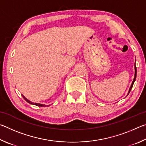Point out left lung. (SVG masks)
Wrapping results in <instances>:
<instances>
[{"label":"left lung","instance_id":"obj_1","mask_svg":"<svg viewBox=\"0 0 146 146\" xmlns=\"http://www.w3.org/2000/svg\"><path fill=\"white\" fill-rule=\"evenodd\" d=\"M136 76H137V68H136V66H135V78H134V80H133V82H132V84H131V87H130V88H129V93H128V94H129V93H130V91L131 90V88H132V87H133V84H134V82H135V80H136Z\"/></svg>","mask_w":146,"mask_h":146}]
</instances>
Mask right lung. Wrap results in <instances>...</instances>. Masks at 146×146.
<instances>
[{
	"instance_id": "add662e5",
	"label": "right lung",
	"mask_w": 146,
	"mask_h": 146,
	"mask_svg": "<svg viewBox=\"0 0 146 146\" xmlns=\"http://www.w3.org/2000/svg\"><path fill=\"white\" fill-rule=\"evenodd\" d=\"M22 96H23V97L24 98V100H25L26 101V102H28V103L31 104H34V105L37 106H40V107H45V106H46V105L41 104H37V103H33V102H31V101H29V100L27 99V98H25V97H24V96H23V95H22Z\"/></svg>"
}]
</instances>
